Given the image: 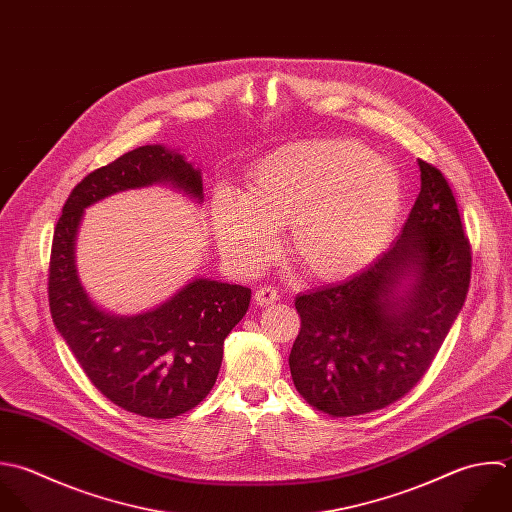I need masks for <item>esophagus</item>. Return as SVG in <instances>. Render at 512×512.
Masks as SVG:
<instances>
[{
  "label": "esophagus",
  "instance_id": "obj_1",
  "mask_svg": "<svg viewBox=\"0 0 512 512\" xmlns=\"http://www.w3.org/2000/svg\"><path fill=\"white\" fill-rule=\"evenodd\" d=\"M279 301V291L275 287H259L255 291V303L261 305V307H267V305H273Z\"/></svg>",
  "mask_w": 512,
  "mask_h": 512
}]
</instances>
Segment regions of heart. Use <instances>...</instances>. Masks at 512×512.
I'll return each instance as SVG.
<instances>
[{"instance_id":"heart-1","label":"heart","mask_w":512,"mask_h":512,"mask_svg":"<svg viewBox=\"0 0 512 512\" xmlns=\"http://www.w3.org/2000/svg\"><path fill=\"white\" fill-rule=\"evenodd\" d=\"M403 209L399 171L355 141L283 145L247 175V193L219 189L213 229L223 257L241 273L263 269L289 227L295 263L323 281L369 267L393 237Z\"/></svg>"}]
</instances>
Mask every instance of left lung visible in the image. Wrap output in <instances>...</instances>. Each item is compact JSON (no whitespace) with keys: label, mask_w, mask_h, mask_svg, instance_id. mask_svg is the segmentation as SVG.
Wrapping results in <instances>:
<instances>
[{"label":"left lung","mask_w":512,"mask_h":512,"mask_svg":"<svg viewBox=\"0 0 512 512\" xmlns=\"http://www.w3.org/2000/svg\"><path fill=\"white\" fill-rule=\"evenodd\" d=\"M421 193L397 241L367 269L295 299L289 355L303 399L355 417L405 397L427 373L471 283V245L445 175L419 159Z\"/></svg>","instance_id":"left-lung-1"}]
</instances>
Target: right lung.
<instances>
[{
    "mask_svg": "<svg viewBox=\"0 0 512 512\" xmlns=\"http://www.w3.org/2000/svg\"><path fill=\"white\" fill-rule=\"evenodd\" d=\"M153 183L203 201L201 171L163 145L137 147L73 187L53 231L47 293L55 329L97 391L129 413L173 419L213 389L223 341L247 313L251 289L193 279L163 305L133 317L107 313L91 301L75 267L85 207Z\"/></svg>",
    "mask_w": 512,
    "mask_h": 512,
    "instance_id": "1",
    "label": "right lung"
}]
</instances>
